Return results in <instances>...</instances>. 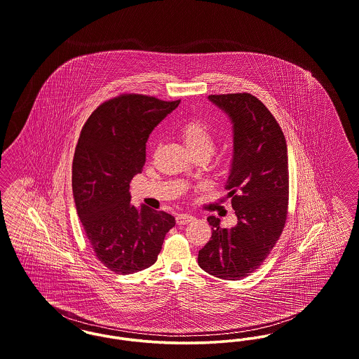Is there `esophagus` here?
<instances>
[{"label":"esophagus","instance_id":"34e87169","mask_svg":"<svg viewBox=\"0 0 359 359\" xmlns=\"http://www.w3.org/2000/svg\"><path fill=\"white\" fill-rule=\"evenodd\" d=\"M194 217L193 216H190V215H178L177 217H175V222L178 224V225H187L189 224L190 221H193Z\"/></svg>","mask_w":359,"mask_h":359}]
</instances>
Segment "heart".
<instances>
[{
  "mask_svg": "<svg viewBox=\"0 0 359 359\" xmlns=\"http://www.w3.org/2000/svg\"><path fill=\"white\" fill-rule=\"evenodd\" d=\"M180 138L191 154L201 153L212 156L216 149V138L212 130L200 121H190L180 128Z\"/></svg>",
  "mask_w": 359,
  "mask_h": 359,
  "instance_id": "1",
  "label": "heart"
}]
</instances>
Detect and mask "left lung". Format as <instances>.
Listing matches in <instances>:
<instances>
[{
	"mask_svg": "<svg viewBox=\"0 0 359 359\" xmlns=\"http://www.w3.org/2000/svg\"><path fill=\"white\" fill-rule=\"evenodd\" d=\"M233 125V158L225 189L237 224L226 229L208 217L212 237L198 252L209 275L238 280L263 264L288 213V156L280 126L253 95H209Z\"/></svg>",
	"mask_w": 359,
	"mask_h": 359,
	"instance_id": "8db88e82",
	"label": "left lung"
}]
</instances>
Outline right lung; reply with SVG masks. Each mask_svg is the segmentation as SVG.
Listing matches in <instances>:
<instances>
[{
	"instance_id": "1",
	"label": "right lung",
	"mask_w": 359,
	"mask_h": 359,
	"mask_svg": "<svg viewBox=\"0 0 359 359\" xmlns=\"http://www.w3.org/2000/svg\"><path fill=\"white\" fill-rule=\"evenodd\" d=\"M181 100L123 94L102 103L83 126L72 163L79 219L100 263L119 275L154 264L175 219L131 205L130 182L146 162L151 131Z\"/></svg>"
}]
</instances>
